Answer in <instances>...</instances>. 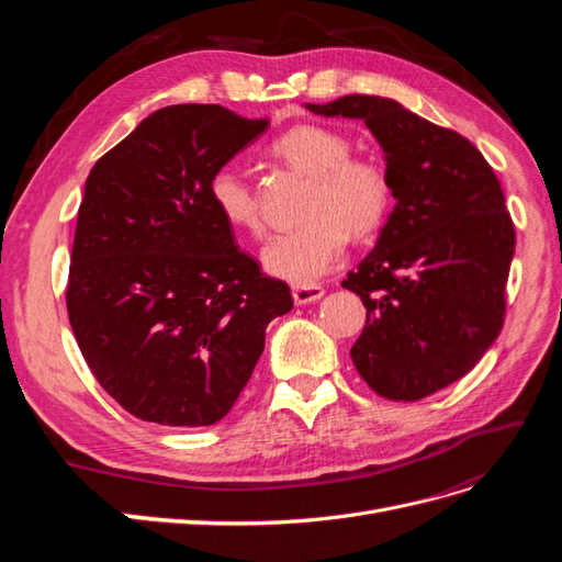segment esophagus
<instances>
[{
    "instance_id": "esophagus-1",
    "label": "esophagus",
    "mask_w": 562,
    "mask_h": 562,
    "mask_svg": "<svg viewBox=\"0 0 562 562\" xmlns=\"http://www.w3.org/2000/svg\"><path fill=\"white\" fill-rule=\"evenodd\" d=\"M323 288L321 285H295L293 288V302L295 304H312L323 297Z\"/></svg>"
}]
</instances>
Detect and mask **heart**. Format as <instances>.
<instances>
[{
	"mask_svg": "<svg viewBox=\"0 0 562 562\" xmlns=\"http://www.w3.org/2000/svg\"><path fill=\"white\" fill-rule=\"evenodd\" d=\"M271 155L307 176L300 201L302 223L262 248V267L271 277L310 285L330 271L349 241L375 234L391 206V182L384 166L368 157H349L342 133L314 124L295 126L271 143ZM213 209L232 229L260 234L262 223L252 187L234 168L213 173Z\"/></svg>",
	"mask_w": 562,
	"mask_h": 562,
	"instance_id": "b5f03b06",
	"label": "heart"
}]
</instances>
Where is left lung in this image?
<instances>
[{"label":"left lung","instance_id":"left-lung-1","mask_svg":"<svg viewBox=\"0 0 562 562\" xmlns=\"http://www.w3.org/2000/svg\"><path fill=\"white\" fill-rule=\"evenodd\" d=\"M363 119L394 196L380 239L342 281L366 304L351 361L389 401H419L481 361L506 312L516 229L502 184L462 135L380 95L307 105Z\"/></svg>","mask_w":562,"mask_h":562}]
</instances>
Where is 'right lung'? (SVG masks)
I'll return each instance as SVG.
<instances>
[{
  "label": "right lung",
  "instance_id": "right-lung-1",
  "mask_svg": "<svg viewBox=\"0 0 562 562\" xmlns=\"http://www.w3.org/2000/svg\"><path fill=\"white\" fill-rule=\"evenodd\" d=\"M220 105L151 112L100 157L77 215L67 316L133 417L211 427L248 384L291 288L236 248L209 184L267 128Z\"/></svg>",
  "mask_w": 562,
  "mask_h": 562
}]
</instances>
